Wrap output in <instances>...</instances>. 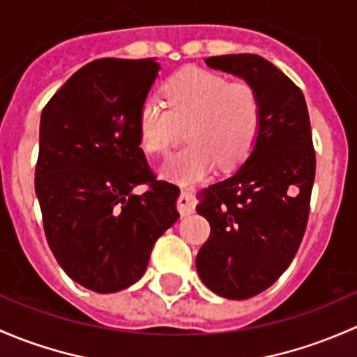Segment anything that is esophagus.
I'll use <instances>...</instances> for the list:
<instances>
[{
	"label": "esophagus",
	"instance_id": "esophagus-1",
	"mask_svg": "<svg viewBox=\"0 0 357 357\" xmlns=\"http://www.w3.org/2000/svg\"><path fill=\"white\" fill-rule=\"evenodd\" d=\"M177 208L180 215H189V213L194 211V197L189 189H182V194H180L177 201Z\"/></svg>",
	"mask_w": 357,
	"mask_h": 357
}]
</instances>
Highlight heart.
<instances>
[{
  "instance_id": "b5f03b06",
  "label": "heart",
  "mask_w": 357,
  "mask_h": 357,
  "mask_svg": "<svg viewBox=\"0 0 357 357\" xmlns=\"http://www.w3.org/2000/svg\"><path fill=\"white\" fill-rule=\"evenodd\" d=\"M163 96L167 108L148 98L137 115L139 144L148 153L167 151L185 125L189 144L163 161V177L192 182L216 163L234 168L251 154L259 134L261 101L249 82H227L220 73L189 67L165 82Z\"/></svg>"
}]
</instances>
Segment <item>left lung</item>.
<instances>
[{
	"label": "left lung",
	"mask_w": 357,
	"mask_h": 357,
	"mask_svg": "<svg viewBox=\"0 0 357 357\" xmlns=\"http://www.w3.org/2000/svg\"><path fill=\"white\" fill-rule=\"evenodd\" d=\"M204 61L251 84L261 101L251 154L201 190L196 206L211 227L196 256L199 278L225 299H249L287 270L306 230L316 168L310 113L299 87L258 54Z\"/></svg>",
	"instance_id": "obj_1"
}]
</instances>
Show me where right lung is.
<instances>
[{
  "label": "right lung",
  "mask_w": 357,
  "mask_h": 357,
  "mask_svg": "<svg viewBox=\"0 0 357 357\" xmlns=\"http://www.w3.org/2000/svg\"><path fill=\"white\" fill-rule=\"evenodd\" d=\"M160 68L154 58L96 60L43 109L36 196L47 244L72 280L99 294L135 284L180 216V189L154 178L137 135ZM141 183L150 189L134 195Z\"/></svg>",
  "instance_id": "obj_1"
}]
</instances>
